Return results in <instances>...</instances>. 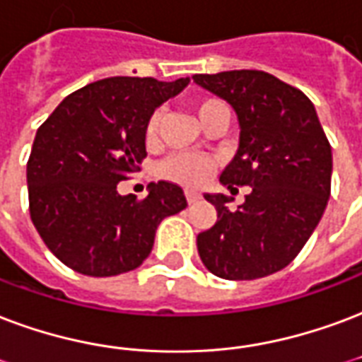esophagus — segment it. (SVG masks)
I'll use <instances>...</instances> for the list:
<instances>
[{"label":"esophagus","mask_w":362,"mask_h":362,"mask_svg":"<svg viewBox=\"0 0 362 362\" xmlns=\"http://www.w3.org/2000/svg\"><path fill=\"white\" fill-rule=\"evenodd\" d=\"M186 199H188V203H195L197 199H202V194L195 189H186Z\"/></svg>","instance_id":"esophagus-1"}]
</instances>
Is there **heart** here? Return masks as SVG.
Here are the masks:
<instances>
[{
    "mask_svg": "<svg viewBox=\"0 0 362 362\" xmlns=\"http://www.w3.org/2000/svg\"><path fill=\"white\" fill-rule=\"evenodd\" d=\"M226 107L221 99L216 98H202L194 101V111L199 117L202 124L211 115ZM160 124H163V111L155 109L153 113L149 115L144 127V141L147 146H155L159 140ZM215 159L207 157V155H192V153H178L168 157L165 163H160L159 174L167 180L178 182V184H186V186H199L207 180L211 170L215 168Z\"/></svg>",
    "mask_w": 362,
    "mask_h": 362,
    "instance_id": "b5f03b06",
    "label": "heart"
}]
</instances>
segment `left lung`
Wrapping results in <instances>:
<instances>
[{"label":"left lung","instance_id":"8db88e82","mask_svg":"<svg viewBox=\"0 0 362 362\" xmlns=\"http://www.w3.org/2000/svg\"><path fill=\"white\" fill-rule=\"evenodd\" d=\"M226 99L240 120V147L221 182L251 186L230 211L226 195L207 194L213 228L197 235L203 264L226 280L269 276L293 261L322 218L330 197L332 147L301 90L264 71L194 74Z\"/></svg>","mask_w":362,"mask_h":362}]
</instances>
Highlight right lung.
<instances>
[{"label": "right lung", "instance_id": "1", "mask_svg": "<svg viewBox=\"0 0 362 362\" xmlns=\"http://www.w3.org/2000/svg\"><path fill=\"white\" fill-rule=\"evenodd\" d=\"M113 76L66 95L38 128L26 163L28 209L59 261L86 276H117L151 253L155 230L188 202L178 184L119 195L117 184L146 159L144 127L155 107L188 86Z\"/></svg>", "mask_w": 362, "mask_h": 362}]
</instances>
